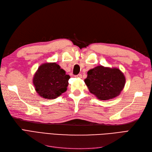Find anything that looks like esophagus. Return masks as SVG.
Wrapping results in <instances>:
<instances>
[{
    "label": "esophagus",
    "instance_id": "esophagus-1",
    "mask_svg": "<svg viewBox=\"0 0 152 152\" xmlns=\"http://www.w3.org/2000/svg\"><path fill=\"white\" fill-rule=\"evenodd\" d=\"M75 77H77V78H82V75L81 74H78L77 75H75Z\"/></svg>",
    "mask_w": 152,
    "mask_h": 152
}]
</instances>
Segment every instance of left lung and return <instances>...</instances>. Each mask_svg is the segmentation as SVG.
<instances>
[{
  "label": "left lung",
  "instance_id": "1",
  "mask_svg": "<svg viewBox=\"0 0 152 152\" xmlns=\"http://www.w3.org/2000/svg\"><path fill=\"white\" fill-rule=\"evenodd\" d=\"M85 83L98 99L108 100L121 94L126 84L124 73L117 68L98 66L87 72Z\"/></svg>",
  "mask_w": 152,
  "mask_h": 152
}]
</instances>
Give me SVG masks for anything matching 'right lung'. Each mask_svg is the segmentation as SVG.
Masks as SVG:
<instances>
[{
    "label": "right lung",
    "instance_id": "right-lung-1",
    "mask_svg": "<svg viewBox=\"0 0 152 152\" xmlns=\"http://www.w3.org/2000/svg\"><path fill=\"white\" fill-rule=\"evenodd\" d=\"M70 77L56 63H45L35 72L33 84L38 94L43 98L53 99L67 90Z\"/></svg>",
    "mask_w": 152,
    "mask_h": 152
}]
</instances>
